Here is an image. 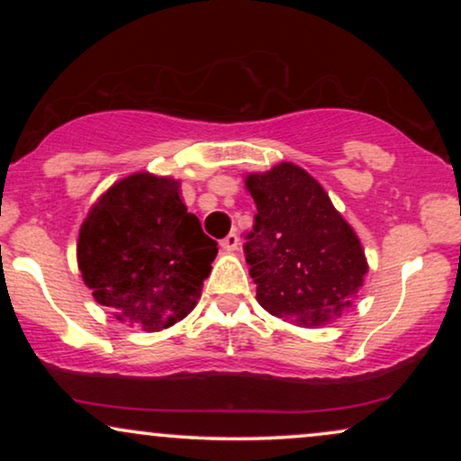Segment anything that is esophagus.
<instances>
[{
	"mask_svg": "<svg viewBox=\"0 0 461 461\" xmlns=\"http://www.w3.org/2000/svg\"><path fill=\"white\" fill-rule=\"evenodd\" d=\"M220 245H222L224 251H235L239 248V237L235 232H230V235H226L222 241H220Z\"/></svg>",
	"mask_w": 461,
	"mask_h": 461,
	"instance_id": "1",
	"label": "esophagus"
}]
</instances>
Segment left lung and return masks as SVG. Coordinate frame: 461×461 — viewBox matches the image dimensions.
Segmentation results:
<instances>
[{"instance_id":"1","label":"left lung","mask_w":461,"mask_h":461,"mask_svg":"<svg viewBox=\"0 0 461 461\" xmlns=\"http://www.w3.org/2000/svg\"><path fill=\"white\" fill-rule=\"evenodd\" d=\"M245 186L258 213L243 251L260 306L304 327L342 317L367 260L325 188L294 163L248 174Z\"/></svg>"}]
</instances>
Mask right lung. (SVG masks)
<instances>
[{"instance_id": "1", "label": "right lung", "mask_w": 461, "mask_h": 461, "mask_svg": "<svg viewBox=\"0 0 461 461\" xmlns=\"http://www.w3.org/2000/svg\"><path fill=\"white\" fill-rule=\"evenodd\" d=\"M218 243L186 212L180 182L149 172L119 180L79 229L77 264L98 304L122 323L161 331L186 317Z\"/></svg>"}]
</instances>
